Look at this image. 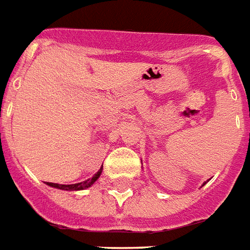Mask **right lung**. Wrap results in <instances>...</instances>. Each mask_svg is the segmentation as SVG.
Here are the masks:
<instances>
[{"label": "right lung", "instance_id": "add662e5", "mask_svg": "<svg viewBox=\"0 0 250 250\" xmlns=\"http://www.w3.org/2000/svg\"><path fill=\"white\" fill-rule=\"evenodd\" d=\"M102 170H103V167L93 175V178H89L87 181L80 182V183H75V185H58V183H51V182H46V185L50 186V187H54V188L64 189V191H80V189H85L87 188V187H90L94 182L101 177Z\"/></svg>", "mask_w": 250, "mask_h": 250}]
</instances>
